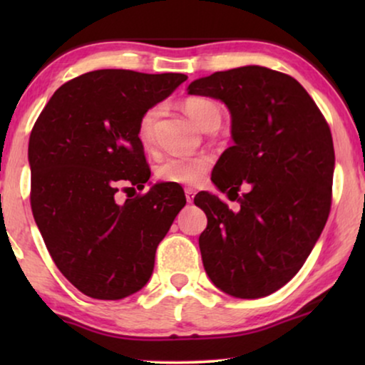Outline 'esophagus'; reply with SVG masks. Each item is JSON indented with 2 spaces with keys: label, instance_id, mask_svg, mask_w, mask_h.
Returning <instances> with one entry per match:
<instances>
[{
  "label": "esophagus",
  "instance_id": "1",
  "mask_svg": "<svg viewBox=\"0 0 365 365\" xmlns=\"http://www.w3.org/2000/svg\"><path fill=\"white\" fill-rule=\"evenodd\" d=\"M184 194H186V201L191 204L194 201V196H196V191L192 187H186L184 189Z\"/></svg>",
  "mask_w": 365,
  "mask_h": 365
}]
</instances>
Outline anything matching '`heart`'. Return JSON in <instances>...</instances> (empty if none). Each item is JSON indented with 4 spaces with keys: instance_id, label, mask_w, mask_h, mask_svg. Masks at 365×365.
<instances>
[{
    "instance_id": "obj_1",
    "label": "heart",
    "mask_w": 365,
    "mask_h": 365,
    "mask_svg": "<svg viewBox=\"0 0 365 365\" xmlns=\"http://www.w3.org/2000/svg\"><path fill=\"white\" fill-rule=\"evenodd\" d=\"M163 108L153 106L139 119L138 138L144 146H151L154 139V126L161 116ZM184 111L197 128L204 129L209 121L221 116V109L216 103L202 98H191L184 103ZM211 168V158L207 156H169L163 159L158 166V178L166 182L196 184L202 179L207 169Z\"/></svg>"
}]
</instances>
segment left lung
Listing matches in <instances>:
<instances>
[{"mask_svg": "<svg viewBox=\"0 0 365 365\" xmlns=\"http://www.w3.org/2000/svg\"><path fill=\"white\" fill-rule=\"evenodd\" d=\"M187 94L219 99L231 113L234 146L214 166V186L236 197L247 186L236 212L207 191L194 197L207 216L204 269L229 296H269L296 276L326 226L331 129L296 79L256 64L199 78Z\"/></svg>", "mask_w": 365, "mask_h": 365, "instance_id": "8db88e82", "label": "left lung"}]
</instances>
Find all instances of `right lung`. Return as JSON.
I'll list each match as a JSON object with an SVG mask.
<instances>
[{"label": "right lung", "instance_id": "1", "mask_svg": "<svg viewBox=\"0 0 365 365\" xmlns=\"http://www.w3.org/2000/svg\"><path fill=\"white\" fill-rule=\"evenodd\" d=\"M186 79L129 69L81 74L53 94L34 124V221L63 276L89 297L118 301L146 286L158 244L186 204L168 182L123 204L114 197L119 187L148 182L138 123Z\"/></svg>", "mask_w": 365, "mask_h": 365}]
</instances>
